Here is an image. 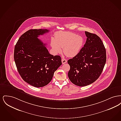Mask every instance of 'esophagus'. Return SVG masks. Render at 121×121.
Listing matches in <instances>:
<instances>
[{
    "label": "esophagus",
    "mask_w": 121,
    "mask_h": 121,
    "mask_svg": "<svg viewBox=\"0 0 121 121\" xmlns=\"http://www.w3.org/2000/svg\"><path fill=\"white\" fill-rule=\"evenodd\" d=\"M67 62V60L65 59V58H63L62 59V63L63 64H65V63H66Z\"/></svg>",
    "instance_id": "1"
}]
</instances>
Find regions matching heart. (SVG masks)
<instances>
[{
  "label": "heart",
  "instance_id": "heart-1",
  "mask_svg": "<svg viewBox=\"0 0 121 121\" xmlns=\"http://www.w3.org/2000/svg\"><path fill=\"white\" fill-rule=\"evenodd\" d=\"M84 43L82 37L70 32L60 31L55 35V39H52L51 45L54 53L62 51L69 57H73L80 52Z\"/></svg>",
  "mask_w": 121,
  "mask_h": 121
}]
</instances>
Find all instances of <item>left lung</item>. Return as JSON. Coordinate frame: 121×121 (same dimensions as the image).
Wrapping results in <instances>:
<instances>
[{
  "label": "left lung",
  "mask_w": 121,
  "mask_h": 121,
  "mask_svg": "<svg viewBox=\"0 0 121 121\" xmlns=\"http://www.w3.org/2000/svg\"><path fill=\"white\" fill-rule=\"evenodd\" d=\"M86 42L80 52L68 61L70 69L68 77L77 86H86L97 80L106 62V52L101 39L96 34L85 32Z\"/></svg>",
  "instance_id": "8db88e82"
}]
</instances>
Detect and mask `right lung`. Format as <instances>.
Here are the masks:
<instances>
[{
	"instance_id": "add662e5",
	"label": "right lung",
	"mask_w": 121,
	"mask_h": 121,
	"mask_svg": "<svg viewBox=\"0 0 121 121\" xmlns=\"http://www.w3.org/2000/svg\"><path fill=\"white\" fill-rule=\"evenodd\" d=\"M48 32L46 29H30L21 36L14 48V59L18 73L25 82L36 87L48 84L62 65L61 57L50 54L38 38Z\"/></svg>"
}]
</instances>
